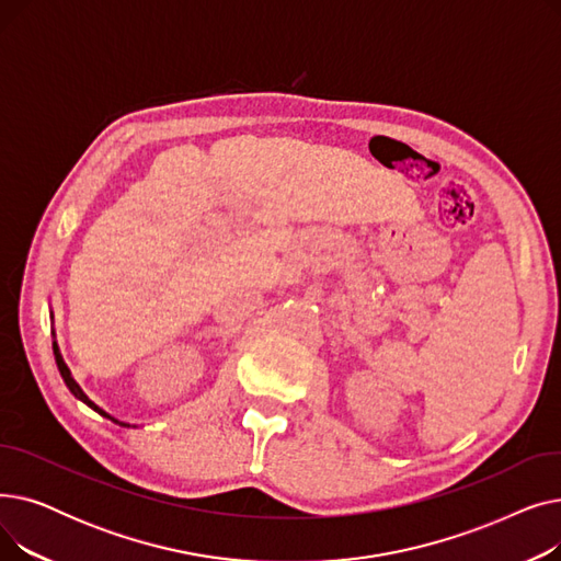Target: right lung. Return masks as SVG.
Wrapping results in <instances>:
<instances>
[{"instance_id": "right-lung-1", "label": "right lung", "mask_w": 561, "mask_h": 561, "mask_svg": "<svg viewBox=\"0 0 561 561\" xmlns=\"http://www.w3.org/2000/svg\"><path fill=\"white\" fill-rule=\"evenodd\" d=\"M54 357H56V366H58V370H61V377H64V381H66V387L70 389V393L75 396V398H79L81 402H85L88 407H91V409H95L98 411V414L100 416H104V419H111L113 423H117V425H123V427H129L127 423H121V421H115L113 416H108L106 414V411L104 409H100L91 398H88L83 391H81V387L77 385V381H75V377H72V373H70V368H68V364L64 362V357H61V352H58V345H56V341H54Z\"/></svg>"}]
</instances>
